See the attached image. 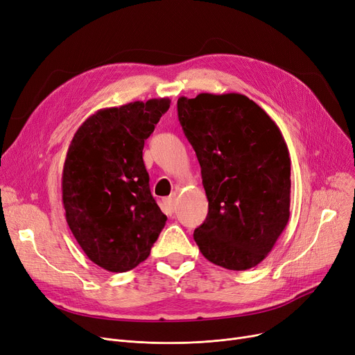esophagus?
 <instances>
[{
	"mask_svg": "<svg viewBox=\"0 0 355 355\" xmlns=\"http://www.w3.org/2000/svg\"><path fill=\"white\" fill-rule=\"evenodd\" d=\"M175 202H176V195H172V196H168V198H166L164 200H163V204H164V207L168 209V211H173V207H175Z\"/></svg>",
	"mask_w": 355,
	"mask_h": 355,
	"instance_id": "esophagus-1",
	"label": "esophagus"
}]
</instances>
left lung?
I'll return each mask as SVG.
<instances>
[{
  "mask_svg": "<svg viewBox=\"0 0 355 355\" xmlns=\"http://www.w3.org/2000/svg\"><path fill=\"white\" fill-rule=\"evenodd\" d=\"M200 164L208 215L193 232L207 260L228 270L261 263L291 216V157L268 114L241 94L178 99Z\"/></svg>",
  "mask_w": 355,
  "mask_h": 355,
  "instance_id": "1",
  "label": "left lung"
}]
</instances>
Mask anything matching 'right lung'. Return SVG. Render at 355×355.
I'll use <instances>...</instances> for the list:
<instances>
[{
	"label": "right lung",
	"mask_w": 355,
	"mask_h": 355,
	"mask_svg": "<svg viewBox=\"0 0 355 355\" xmlns=\"http://www.w3.org/2000/svg\"><path fill=\"white\" fill-rule=\"evenodd\" d=\"M168 107V98H153L99 110L67 148L66 223L88 259L108 272H128L144 261L166 224L150 192L143 148Z\"/></svg>",
	"instance_id": "obj_1"
}]
</instances>
